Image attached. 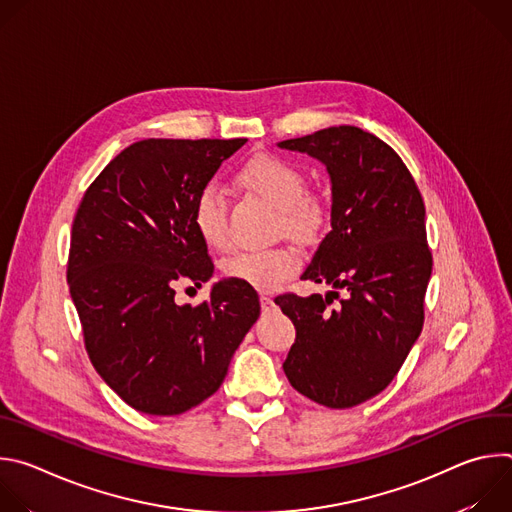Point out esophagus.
Here are the masks:
<instances>
[{
	"label": "esophagus",
	"mask_w": 512,
	"mask_h": 512,
	"mask_svg": "<svg viewBox=\"0 0 512 512\" xmlns=\"http://www.w3.org/2000/svg\"><path fill=\"white\" fill-rule=\"evenodd\" d=\"M259 302H261V306H263V308H267V306H271V304H273L271 296H267V294H261V296H259Z\"/></svg>",
	"instance_id": "esophagus-1"
}]
</instances>
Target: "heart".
<instances>
[{"label": "heart", "mask_w": 512, "mask_h": 512, "mask_svg": "<svg viewBox=\"0 0 512 512\" xmlns=\"http://www.w3.org/2000/svg\"><path fill=\"white\" fill-rule=\"evenodd\" d=\"M239 180L245 188L281 208L283 223L289 233L308 235L320 223V202L306 194L308 180L294 162L275 154H261L245 164ZM192 221L210 249L221 251L231 245L227 198L216 186H206L198 194ZM300 261V253L294 247L249 249L229 257L223 263V271L229 279L271 291L281 287L300 269Z\"/></svg>", "instance_id": "1"}]
</instances>
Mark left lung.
I'll list each match as a JSON object with an SVG mask.
<instances>
[{"label":"left lung","mask_w":512,"mask_h":512,"mask_svg":"<svg viewBox=\"0 0 512 512\" xmlns=\"http://www.w3.org/2000/svg\"><path fill=\"white\" fill-rule=\"evenodd\" d=\"M277 145L322 162L332 184V229L302 279L346 289L334 310L338 291L275 298L296 326L283 371L308 399L348 409L395 379L421 334L431 277L423 198L395 150L354 125Z\"/></svg>","instance_id":"8db88e82"}]
</instances>
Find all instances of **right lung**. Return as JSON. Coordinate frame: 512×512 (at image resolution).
Wrapping results in <instances>:
<instances>
[{
    "mask_svg": "<svg viewBox=\"0 0 512 512\" xmlns=\"http://www.w3.org/2000/svg\"><path fill=\"white\" fill-rule=\"evenodd\" d=\"M247 139H143L85 192L72 223L70 298L101 379L133 409L180 415L223 385L257 322L251 285L223 279L210 300L174 302L176 281L202 285L214 265L192 210Z\"/></svg>",
    "mask_w": 512,
    "mask_h": 512,
    "instance_id": "right-lung-1",
    "label": "right lung"
}]
</instances>
